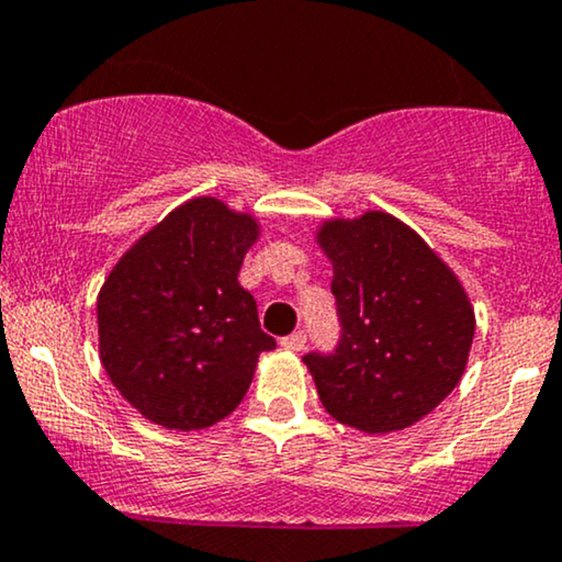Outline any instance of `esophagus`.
<instances>
[{
    "mask_svg": "<svg viewBox=\"0 0 562 562\" xmlns=\"http://www.w3.org/2000/svg\"><path fill=\"white\" fill-rule=\"evenodd\" d=\"M282 348L295 350V353H299V350L306 348V333H303V329H299V333H293V335L282 337Z\"/></svg>",
    "mask_w": 562,
    "mask_h": 562,
    "instance_id": "1",
    "label": "esophagus"
}]
</instances>
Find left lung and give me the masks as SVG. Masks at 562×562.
I'll use <instances>...</instances> for the list:
<instances>
[{
    "mask_svg": "<svg viewBox=\"0 0 562 562\" xmlns=\"http://www.w3.org/2000/svg\"><path fill=\"white\" fill-rule=\"evenodd\" d=\"M340 337L303 356L327 414L369 435L405 429L461 382L474 311L456 274L411 227L384 212L329 222Z\"/></svg>",
    "mask_w": 562,
    "mask_h": 562,
    "instance_id": "8db88e82",
    "label": "left lung"
}]
</instances>
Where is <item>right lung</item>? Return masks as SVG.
Wrapping results in <instances>:
<instances>
[{"label":"right lung","instance_id":"obj_1","mask_svg":"<svg viewBox=\"0 0 562 562\" xmlns=\"http://www.w3.org/2000/svg\"><path fill=\"white\" fill-rule=\"evenodd\" d=\"M256 222L216 199L175 209L120 259L99 293V353L148 422L204 429L233 414L277 342L238 272Z\"/></svg>","mask_w":562,"mask_h":562}]
</instances>
